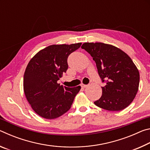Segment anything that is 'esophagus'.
I'll return each instance as SVG.
<instances>
[{"label": "esophagus", "instance_id": "esophagus-1", "mask_svg": "<svg viewBox=\"0 0 150 150\" xmlns=\"http://www.w3.org/2000/svg\"><path fill=\"white\" fill-rule=\"evenodd\" d=\"M81 87H82V88H86V87H87V85H84V84H81Z\"/></svg>", "mask_w": 150, "mask_h": 150}]
</instances>
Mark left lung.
Segmentation results:
<instances>
[{
	"mask_svg": "<svg viewBox=\"0 0 150 150\" xmlns=\"http://www.w3.org/2000/svg\"><path fill=\"white\" fill-rule=\"evenodd\" d=\"M82 49L96 63L102 82V96L94 102L101 108L120 111L132 102L138 91L139 73L131 58L119 48L104 43H84Z\"/></svg>",
	"mask_w": 150,
	"mask_h": 150,
	"instance_id": "8db88e82",
	"label": "left lung"
}]
</instances>
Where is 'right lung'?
Instances as JSON below:
<instances>
[{"mask_svg":"<svg viewBox=\"0 0 150 150\" xmlns=\"http://www.w3.org/2000/svg\"><path fill=\"white\" fill-rule=\"evenodd\" d=\"M81 43L52 45L40 50L28 64L24 91L33 110L42 118L54 119L69 110L80 86L69 88L57 83L68 69V56Z\"/></svg>","mask_w":150,"mask_h":150,"instance_id":"1","label":"right lung"}]
</instances>
